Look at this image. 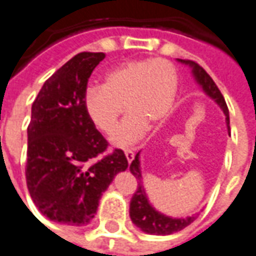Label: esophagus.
Returning <instances> with one entry per match:
<instances>
[{"label":"esophagus","instance_id":"obj_1","mask_svg":"<svg viewBox=\"0 0 256 256\" xmlns=\"http://www.w3.org/2000/svg\"><path fill=\"white\" fill-rule=\"evenodd\" d=\"M124 156H126V158H128V162H132V161H133V158H134V151L124 150Z\"/></svg>","mask_w":256,"mask_h":256}]
</instances>
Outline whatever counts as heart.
I'll return each instance as SVG.
<instances>
[{
	"mask_svg": "<svg viewBox=\"0 0 256 256\" xmlns=\"http://www.w3.org/2000/svg\"><path fill=\"white\" fill-rule=\"evenodd\" d=\"M178 71L165 58L126 62L106 72L104 84L85 91L84 110L104 134L114 130L124 110L128 118L112 134L116 146H128L144 133L146 124L164 119L178 91Z\"/></svg>",
	"mask_w": 256,
	"mask_h": 256,
	"instance_id": "b5f03b06",
	"label": "heart"
}]
</instances>
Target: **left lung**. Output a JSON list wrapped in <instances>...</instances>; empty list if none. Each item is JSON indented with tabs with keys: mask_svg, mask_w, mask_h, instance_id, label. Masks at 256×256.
I'll use <instances>...</instances> for the list:
<instances>
[{
	"mask_svg": "<svg viewBox=\"0 0 256 256\" xmlns=\"http://www.w3.org/2000/svg\"><path fill=\"white\" fill-rule=\"evenodd\" d=\"M180 62L189 64L192 67V72H194L196 81L202 85L203 91L208 94L210 98H213L218 104V106L223 109L224 114H226V120L230 128V116H228V108L224 100L223 94L217 88V85L213 81V78L206 72V70L200 67L198 62H192V60H179ZM138 156L140 152L136 154L134 160L130 164V172L133 174L137 179V190L133 194L132 200H130V218L132 222L144 232L148 234H157V236H168V234H174L176 231L184 230L190 223H194L196 216H190L186 218H172L168 216L161 214L156 208L151 206L148 200H147V194L142 188V171H140V161H138Z\"/></svg>",
	"mask_w": 256,
	"mask_h": 256,
	"instance_id": "1",
	"label": "left lung"
}]
</instances>
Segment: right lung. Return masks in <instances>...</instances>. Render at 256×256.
Returning a JSON list of instances; mask_svg holds the SVG:
<instances>
[{
    "mask_svg": "<svg viewBox=\"0 0 256 256\" xmlns=\"http://www.w3.org/2000/svg\"><path fill=\"white\" fill-rule=\"evenodd\" d=\"M105 53L74 56L43 84L28 126L26 185L42 214L57 223L84 226L118 172L128 168L120 148L108 142L84 110L92 71Z\"/></svg>",
    "mask_w": 256,
    "mask_h": 256,
    "instance_id": "obj_1",
    "label": "right lung"
}]
</instances>
